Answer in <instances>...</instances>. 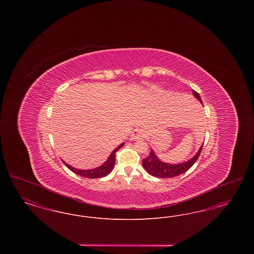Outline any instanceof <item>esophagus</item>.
I'll use <instances>...</instances> for the list:
<instances>
[{
    "mask_svg": "<svg viewBox=\"0 0 254 254\" xmlns=\"http://www.w3.org/2000/svg\"><path fill=\"white\" fill-rule=\"evenodd\" d=\"M144 131L142 129H135L131 135H130V140L133 141H136V140H139V139H142L144 137Z\"/></svg>",
    "mask_w": 254,
    "mask_h": 254,
    "instance_id": "esophagus-1",
    "label": "esophagus"
}]
</instances>
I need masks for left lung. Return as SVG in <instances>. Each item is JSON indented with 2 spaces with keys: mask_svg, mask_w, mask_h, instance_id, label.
Here are the masks:
<instances>
[{
  "mask_svg": "<svg viewBox=\"0 0 254 254\" xmlns=\"http://www.w3.org/2000/svg\"><path fill=\"white\" fill-rule=\"evenodd\" d=\"M193 94L194 96L196 97L203 104L199 93H197L195 90H193ZM202 148H203V145L200 147V149L198 150V152L196 153L195 156H193V158H191L190 160H189L185 163L179 164V165H169V164L161 162L156 157L154 151L151 149L148 156L143 159V167L150 175H152L154 177H159V178L176 177L182 173L188 171L193 166L194 163L198 160V158L202 152Z\"/></svg>",
  "mask_w": 254,
  "mask_h": 254,
  "instance_id": "1",
  "label": "left lung"
}]
</instances>
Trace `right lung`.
I'll return each mask as SVG.
<instances>
[{"instance_id":"add662e5","label":"right lung","mask_w":254,"mask_h":254,"mask_svg":"<svg viewBox=\"0 0 254 254\" xmlns=\"http://www.w3.org/2000/svg\"><path fill=\"white\" fill-rule=\"evenodd\" d=\"M124 145V144L119 145L118 147H116L110 154L108 161L101 167L97 168L94 169H89V170H82V169H74L71 166L65 164L64 162H63L68 169H70L71 171H73L74 173L80 175V176H83L85 178H91V179H94V178H101V177H105L107 176L109 173L111 172V170L114 167V164H115V154L116 152L121 148L122 146Z\"/></svg>"}]
</instances>
